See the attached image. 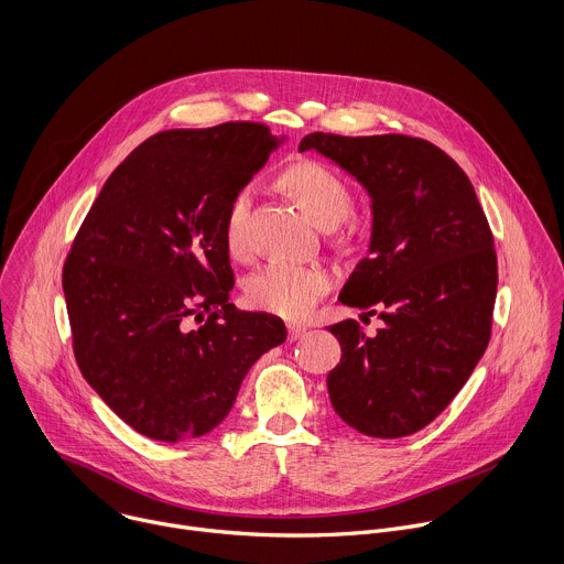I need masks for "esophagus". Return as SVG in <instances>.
<instances>
[{
	"label": "esophagus",
	"instance_id": "34e87169",
	"mask_svg": "<svg viewBox=\"0 0 564 564\" xmlns=\"http://www.w3.org/2000/svg\"><path fill=\"white\" fill-rule=\"evenodd\" d=\"M305 330H307V328H305L303 324H290V326H288V339H290V341H296L299 337H303Z\"/></svg>",
	"mask_w": 564,
	"mask_h": 564
}]
</instances>
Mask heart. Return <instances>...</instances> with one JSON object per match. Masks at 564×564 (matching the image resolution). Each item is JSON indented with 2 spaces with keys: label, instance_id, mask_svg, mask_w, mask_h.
Listing matches in <instances>:
<instances>
[{
  "label": "heart",
  "instance_id": "obj_1",
  "mask_svg": "<svg viewBox=\"0 0 564 564\" xmlns=\"http://www.w3.org/2000/svg\"><path fill=\"white\" fill-rule=\"evenodd\" d=\"M285 189L321 227L339 223L352 203L346 181L328 165L301 160L283 172ZM252 192L240 189L227 205L223 238L234 259H248V216ZM333 285V272L318 263L270 261L246 281V299L252 307L279 314L283 318H303Z\"/></svg>",
  "mask_w": 564,
  "mask_h": 564
}]
</instances>
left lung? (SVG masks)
<instances>
[{"mask_svg":"<svg viewBox=\"0 0 564 564\" xmlns=\"http://www.w3.org/2000/svg\"><path fill=\"white\" fill-rule=\"evenodd\" d=\"M372 198L370 254L339 301L377 312L328 326L341 364L328 375L337 415L368 437H406L429 426L462 390L491 339L498 292L494 234L455 160L424 138L307 133Z\"/></svg>","mask_w":564,"mask_h":564,"instance_id":"1","label":"left lung"}]
</instances>
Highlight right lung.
Listing matches in <instances>:
<instances>
[{"label": "right lung", "instance_id": "obj_1", "mask_svg": "<svg viewBox=\"0 0 564 564\" xmlns=\"http://www.w3.org/2000/svg\"><path fill=\"white\" fill-rule=\"evenodd\" d=\"M274 147L261 122L160 131L116 167L73 238L62 288L77 368L144 437L216 429L252 364L288 337L279 316L229 303L223 238L229 200Z\"/></svg>", "mask_w": 564, "mask_h": 564}]
</instances>
